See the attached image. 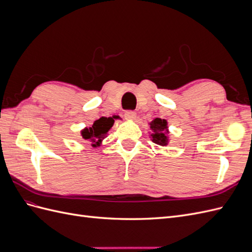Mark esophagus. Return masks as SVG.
I'll return each instance as SVG.
<instances>
[{
	"instance_id": "1",
	"label": "esophagus",
	"mask_w": 252,
	"mask_h": 252,
	"mask_svg": "<svg viewBox=\"0 0 252 252\" xmlns=\"http://www.w3.org/2000/svg\"><path fill=\"white\" fill-rule=\"evenodd\" d=\"M124 117L126 120H134L136 117V113L132 110H127L124 114Z\"/></svg>"
}]
</instances>
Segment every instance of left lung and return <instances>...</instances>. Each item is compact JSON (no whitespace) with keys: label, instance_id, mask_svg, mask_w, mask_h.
I'll return each mask as SVG.
<instances>
[{"label":"left lung","instance_id":"1","mask_svg":"<svg viewBox=\"0 0 252 252\" xmlns=\"http://www.w3.org/2000/svg\"><path fill=\"white\" fill-rule=\"evenodd\" d=\"M150 139L151 141L159 145V146H167L169 143V130H168V123L164 119L157 118L150 123Z\"/></svg>","mask_w":252,"mask_h":252}]
</instances>
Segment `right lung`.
<instances>
[{
  "label": "right lung",
  "instance_id": "right-lung-1",
  "mask_svg": "<svg viewBox=\"0 0 252 252\" xmlns=\"http://www.w3.org/2000/svg\"><path fill=\"white\" fill-rule=\"evenodd\" d=\"M114 119H117V117H102L94 121V125L82 129V138L85 141L90 142L93 147L101 146L103 140L107 136L108 131L114 124Z\"/></svg>",
  "mask_w": 252,
  "mask_h": 252
}]
</instances>
